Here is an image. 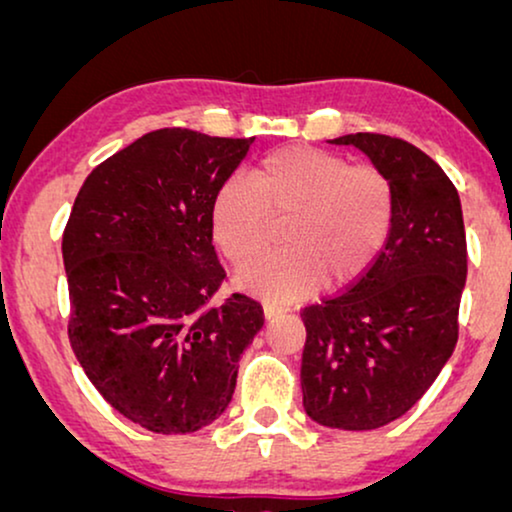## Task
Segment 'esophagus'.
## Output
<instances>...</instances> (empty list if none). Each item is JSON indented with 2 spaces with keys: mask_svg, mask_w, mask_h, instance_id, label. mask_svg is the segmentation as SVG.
<instances>
[{
  "mask_svg": "<svg viewBox=\"0 0 512 512\" xmlns=\"http://www.w3.org/2000/svg\"><path fill=\"white\" fill-rule=\"evenodd\" d=\"M284 312H289V307H286V305L270 303V300H265V303H263L265 319H275V317H279V314H284Z\"/></svg>",
  "mask_w": 512,
  "mask_h": 512,
  "instance_id": "34e87169",
  "label": "esophagus"
}]
</instances>
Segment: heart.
<instances>
[{"label":"heart","instance_id":"1","mask_svg":"<svg viewBox=\"0 0 512 512\" xmlns=\"http://www.w3.org/2000/svg\"><path fill=\"white\" fill-rule=\"evenodd\" d=\"M396 198L375 165H352L314 146L270 151L251 170V184L228 179L214 195L212 233L223 256L247 265L282 221L284 249L240 272L244 291L268 300H296L321 282L340 289L382 254L394 228Z\"/></svg>","mask_w":512,"mask_h":512}]
</instances>
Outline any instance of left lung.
<instances>
[{"instance_id":"8db88e82","label":"left lung","mask_w":512,"mask_h":512,"mask_svg":"<svg viewBox=\"0 0 512 512\" xmlns=\"http://www.w3.org/2000/svg\"><path fill=\"white\" fill-rule=\"evenodd\" d=\"M356 146L394 186L382 254L340 296L305 307V412L321 426L370 431L426 394L459 338L466 230L459 193L436 160L403 139L356 132Z\"/></svg>"}]
</instances>
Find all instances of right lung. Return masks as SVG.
<instances>
[{
	"instance_id": "add662e5",
	"label": "right lung",
	"mask_w": 512,
	"mask_h": 512,
	"mask_svg": "<svg viewBox=\"0 0 512 512\" xmlns=\"http://www.w3.org/2000/svg\"><path fill=\"white\" fill-rule=\"evenodd\" d=\"M251 144L149 132L88 174L69 214V342L111 408L149 431L193 433L219 419L263 328V307L242 293L212 305L226 277L212 202Z\"/></svg>"
}]
</instances>
